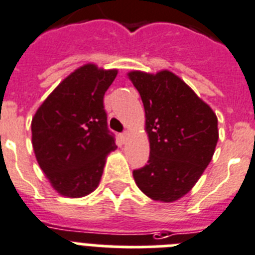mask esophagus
Returning a JSON list of instances; mask_svg holds the SVG:
<instances>
[{"label": "esophagus", "instance_id": "1", "mask_svg": "<svg viewBox=\"0 0 255 255\" xmlns=\"http://www.w3.org/2000/svg\"><path fill=\"white\" fill-rule=\"evenodd\" d=\"M129 136H130L129 131H124V132H121V134H120V139H121L123 142H126V140L129 139Z\"/></svg>", "mask_w": 255, "mask_h": 255}]
</instances>
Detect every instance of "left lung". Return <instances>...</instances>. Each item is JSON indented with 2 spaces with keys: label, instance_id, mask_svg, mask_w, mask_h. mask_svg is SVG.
Wrapping results in <instances>:
<instances>
[{
  "label": "left lung",
  "instance_id": "obj_1",
  "mask_svg": "<svg viewBox=\"0 0 255 255\" xmlns=\"http://www.w3.org/2000/svg\"><path fill=\"white\" fill-rule=\"evenodd\" d=\"M142 98L148 164L132 171L136 186L154 201L173 202L192 190L212 161L218 142V119L205 102L170 71H131Z\"/></svg>",
  "mask_w": 255,
  "mask_h": 255
}]
</instances>
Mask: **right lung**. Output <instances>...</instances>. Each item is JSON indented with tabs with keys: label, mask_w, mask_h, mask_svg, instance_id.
Returning a JSON list of instances; mask_svg holds the SVG:
<instances>
[{
	"label": "right lung",
	"mask_w": 255,
	"mask_h": 255,
	"mask_svg": "<svg viewBox=\"0 0 255 255\" xmlns=\"http://www.w3.org/2000/svg\"><path fill=\"white\" fill-rule=\"evenodd\" d=\"M116 76L117 69L82 65L54 89L32 119L37 162L62 196L77 199L93 192L107 156L117 148L103 106Z\"/></svg>",
	"instance_id": "obj_1"
}]
</instances>
